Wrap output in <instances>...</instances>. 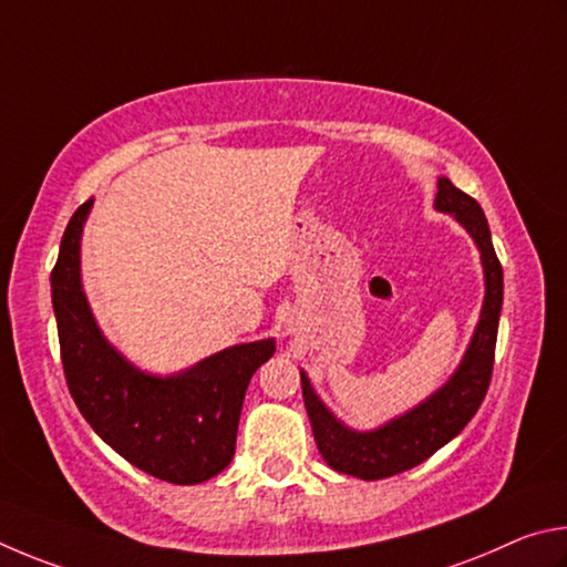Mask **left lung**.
<instances>
[{
	"label": "left lung",
	"instance_id": "8db88e82",
	"mask_svg": "<svg viewBox=\"0 0 567 567\" xmlns=\"http://www.w3.org/2000/svg\"><path fill=\"white\" fill-rule=\"evenodd\" d=\"M435 208L453 214L468 228L481 248L485 268V303L475 329L468 353L455 371L453 379L433 393L419 409L391 421L379 431L355 433L343 429L326 405L313 393L306 373H301L303 403L309 411L313 439L323 461L333 471L355 475L361 481H381L389 475L411 471L415 465L429 461L431 455L453 441L468 421L478 413L481 403L488 393L493 361H495V339H498V321L503 306V266L495 256L491 241V228L485 221L481 204L473 196L453 186L449 178H439V196Z\"/></svg>",
	"mask_w": 567,
	"mask_h": 567
}]
</instances>
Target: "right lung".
<instances>
[{
	"instance_id": "add662e5",
	"label": "right lung",
	"mask_w": 567,
	"mask_h": 567,
	"mask_svg": "<svg viewBox=\"0 0 567 567\" xmlns=\"http://www.w3.org/2000/svg\"><path fill=\"white\" fill-rule=\"evenodd\" d=\"M94 198L69 218L52 268V303L64 379L99 439L158 481L194 485L234 458L248 381L274 341L226 349L192 371L156 379L128 365L99 333L79 281V238Z\"/></svg>"
}]
</instances>
